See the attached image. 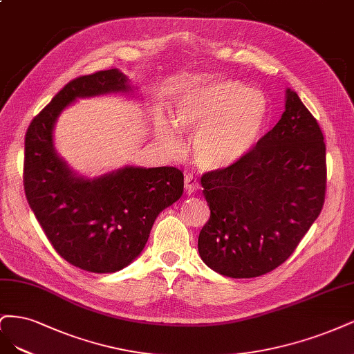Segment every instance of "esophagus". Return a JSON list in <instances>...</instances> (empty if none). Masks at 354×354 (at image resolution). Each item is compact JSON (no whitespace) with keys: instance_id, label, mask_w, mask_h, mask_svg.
<instances>
[{"instance_id":"34e87169","label":"esophagus","mask_w":354,"mask_h":354,"mask_svg":"<svg viewBox=\"0 0 354 354\" xmlns=\"http://www.w3.org/2000/svg\"><path fill=\"white\" fill-rule=\"evenodd\" d=\"M184 182H185V191H187V194H192V192H196L197 189H198V180L194 178L191 174H187L185 175V179H184Z\"/></svg>"}]
</instances>
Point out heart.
<instances>
[{
  "label": "heart",
  "mask_w": 354,
  "mask_h": 354,
  "mask_svg": "<svg viewBox=\"0 0 354 354\" xmlns=\"http://www.w3.org/2000/svg\"><path fill=\"white\" fill-rule=\"evenodd\" d=\"M268 122L266 98L232 79L192 86L176 106L178 127L196 133L194 160L207 172H221L245 160L263 136ZM160 133L170 151H180L182 141L174 124L163 123Z\"/></svg>",
  "instance_id": "b5f03b06"
}]
</instances>
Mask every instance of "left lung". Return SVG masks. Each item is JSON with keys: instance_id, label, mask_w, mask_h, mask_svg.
I'll return each mask as SVG.
<instances>
[{"instance_id": "obj_1", "label": "left lung", "mask_w": 354, "mask_h": 354, "mask_svg": "<svg viewBox=\"0 0 354 354\" xmlns=\"http://www.w3.org/2000/svg\"><path fill=\"white\" fill-rule=\"evenodd\" d=\"M321 128L300 97L285 91V111L245 160L201 176L210 219L198 235L201 260L230 278H256L287 260L325 201Z\"/></svg>"}]
</instances>
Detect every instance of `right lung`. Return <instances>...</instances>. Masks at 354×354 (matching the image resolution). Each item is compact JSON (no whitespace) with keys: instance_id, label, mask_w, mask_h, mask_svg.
Here are the masks:
<instances>
[{"instance_id":"right-lung-1","label":"right lung","mask_w":354,"mask_h":354,"mask_svg":"<svg viewBox=\"0 0 354 354\" xmlns=\"http://www.w3.org/2000/svg\"><path fill=\"white\" fill-rule=\"evenodd\" d=\"M119 69L76 77L29 124L24 185L29 206L48 241L71 265L113 273L144 250L157 216L184 192L179 169L124 166L97 178L69 167L54 148V127L77 98L132 94Z\"/></svg>"}]
</instances>
